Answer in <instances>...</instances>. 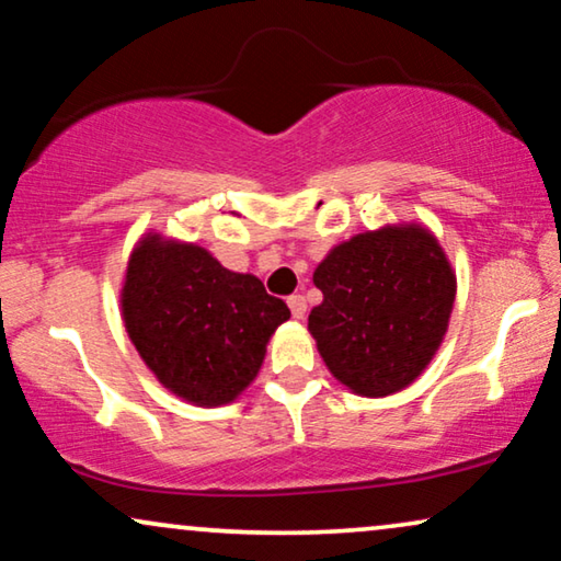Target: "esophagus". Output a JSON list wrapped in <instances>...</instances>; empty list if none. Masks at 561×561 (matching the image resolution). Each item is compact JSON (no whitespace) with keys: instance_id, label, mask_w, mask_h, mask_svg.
<instances>
[{"instance_id":"obj_1","label":"esophagus","mask_w":561,"mask_h":561,"mask_svg":"<svg viewBox=\"0 0 561 561\" xmlns=\"http://www.w3.org/2000/svg\"><path fill=\"white\" fill-rule=\"evenodd\" d=\"M287 305H289V310H293V316H295L297 320H302L305 312H308V300H305L302 295L287 297Z\"/></svg>"}]
</instances>
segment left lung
<instances>
[{
	"label": "left lung",
	"mask_w": 561,
	"mask_h": 561,
	"mask_svg": "<svg viewBox=\"0 0 561 561\" xmlns=\"http://www.w3.org/2000/svg\"><path fill=\"white\" fill-rule=\"evenodd\" d=\"M308 331L331 375L364 398L405 390L442 346L457 274L428 228L385 226L331 249Z\"/></svg>",
	"instance_id": "1"
}]
</instances>
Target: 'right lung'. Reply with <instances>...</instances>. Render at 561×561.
I'll return each instance as SVG.
<instances>
[{
  "label": "right lung",
  "mask_w": 561,
  "mask_h": 561,
  "mask_svg": "<svg viewBox=\"0 0 561 561\" xmlns=\"http://www.w3.org/2000/svg\"><path fill=\"white\" fill-rule=\"evenodd\" d=\"M125 331L156 379L186 402H233L259 375L272 333L289 318L259 276L230 272L197 243L148 233L119 293Z\"/></svg>",
  "instance_id": "add662e5"
}]
</instances>
